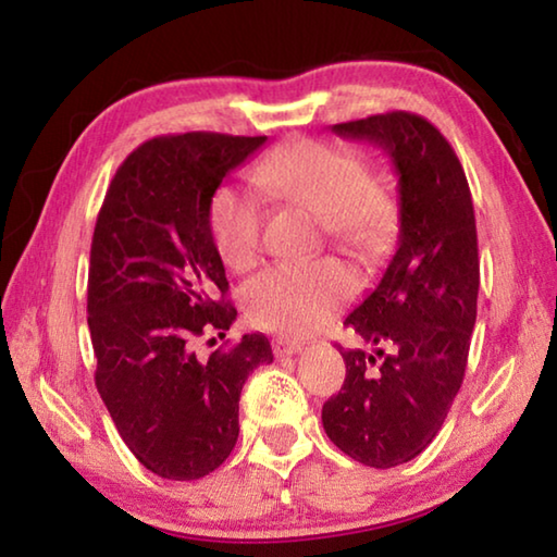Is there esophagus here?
Returning <instances> with one entry per match:
<instances>
[{
	"label": "esophagus",
	"mask_w": 557,
	"mask_h": 557,
	"mask_svg": "<svg viewBox=\"0 0 557 557\" xmlns=\"http://www.w3.org/2000/svg\"><path fill=\"white\" fill-rule=\"evenodd\" d=\"M302 349H305V344L293 342V339H287V337H277V339H272V351H275L277 357L297 355V351H302Z\"/></svg>",
	"instance_id": "1"
}]
</instances>
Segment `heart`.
I'll return each instance as SVG.
<instances>
[{
	"mask_svg": "<svg viewBox=\"0 0 557 557\" xmlns=\"http://www.w3.org/2000/svg\"><path fill=\"white\" fill-rule=\"evenodd\" d=\"M255 181L272 196L312 210L324 235L361 260H382L394 247L399 196L389 178L364 173L355 148L299 138L262 158ZM210 235L225 264L252 268L262 247L260 206L235 188L218 190ZM355 289V275L337 260L287 262L247 282L243 302L252 324L302 337L330 322Z\"/></svg>",
	"mask_w": 557,
	"mask_h": 557,
	"instance_id": "1",
	"label": "heart"
}]
</instances>
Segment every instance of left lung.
Returning a JSON list of instances; mask_svg holds the SVG:
<instances>
[{"mask_svg": "<svg viewBox=\"0 0 557 557\" xmlns=\"http://www.w3.org/2000/svg\"><path fill=\"white\" fill-rule=\"evenodd\" d=\"M332 131L392 158L399 243L379 285L344 320L376 349L339 347L347 379L322 406V426L355 461L392 469L434 441L461 389L479 302L473 200L451 144L417 113H379Z\"/></svg>", "mask_w": 557, "mask_h": 557, "instance_id": "1", "label": "left lung"}]
</instances>
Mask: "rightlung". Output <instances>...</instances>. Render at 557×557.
<instances>
[{"mask_svg":"<svg viewBox=\"0 0 557 557\" xmlns=\"http://www.w3.org/2000/svg\"><path fill=\"white\" fill-rule=\"evenodd\" d=\"M264 140H146L121 163L96 218L86 302L96 389L123 444L161 479L196 481L231 456L245 379L272 361L260 332L208 359L193 351L198 337H225L237 317L225 302L210 206Z\"/></svg>","mask_w":557,"mask_h":557,"instance_id":"1","label":"right lung"}]
</instances>
